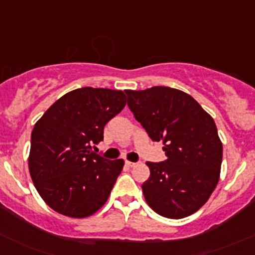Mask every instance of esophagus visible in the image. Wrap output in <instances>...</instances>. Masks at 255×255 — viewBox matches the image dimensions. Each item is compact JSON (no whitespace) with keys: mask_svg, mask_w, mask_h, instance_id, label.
<instances>
[{"mask_svg":"<svg viewBox=\"0 0 255 255\" xmlns=\"http://www.w3.org/2000/svg\"><path fill=\"white\" fill-rule=\"evenodd\" d=\"M126 165H127V166H130V168H133V166H135V165H137V164H135V163H133V161H126Z\"/></svg>","mask_w":255,"mask_h":255,"instance_id":"esophagus-1","label":"esophagus"}]
</instances>
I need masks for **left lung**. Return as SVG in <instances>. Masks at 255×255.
<instances>
[{"label":"left lung","instance_id":"1","mask_svg":"<svg viewBox=\"0 0 255 255\" xmlns=\"http://www.w3.org/2000/svg\"><path fill=\"white\" fill-rule=\"evenodd\" d=\"M128 106L166 160L148 161L142 185L146 204L166 218L187 217L204 206L217 186L222 142L208 113L189 94L166 86L126 90Z\"/></svg>","mask_w":255,"mask_h":255}]
</instances>
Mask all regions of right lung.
I'll return each mask as SVG.
<instances>
[{"mask_svg": "<svg viewBox=\"0 0 255 255\" xmlns=\"http://www.w3.org/2000/svg\"><path fill=\"white\" fill-rule=\"evenodd\" d=\"M126 102L121 90L81 87L56 100L37 121L28 166L38 194L54 211L85 218L106 204L125 161L107 160L91 146L104 139L105 126Z\"/></svg>", "mask_w": 255, "mask_h": 255, "instance_id": "1", "label": "right lung"}]
</instances>
